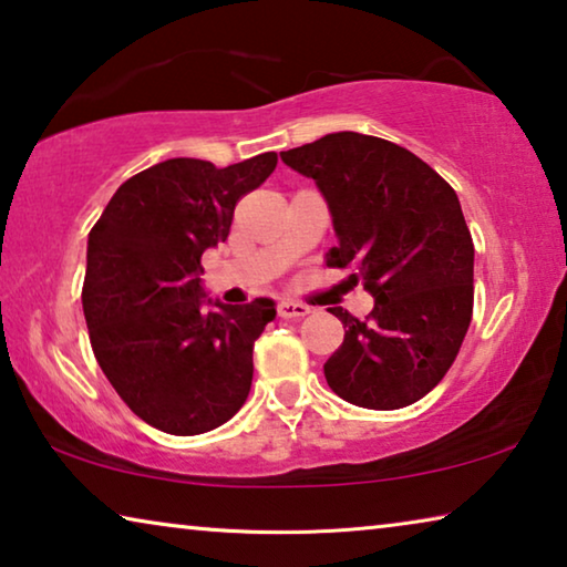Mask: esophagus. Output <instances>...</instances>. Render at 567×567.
Listing matches in <instances>:
<instances>
[{
  "instance_id": "esophagus-1",
  "label": "esophagus",
  "mask_w": 567,
  "mask_h": 567,
  "mask_svg": "<svg viewBox=\"0 0 567 567\" xmlns=\"http://www.w3.org/2000/svg\"><path fill=\"white\" fill-rule=\"evenodd\" d=\"M277 312H280V318H302V316H308L310 308L302 306V302H295V300H282L280 306H277Z\"/></svg>"
}]
</instances>
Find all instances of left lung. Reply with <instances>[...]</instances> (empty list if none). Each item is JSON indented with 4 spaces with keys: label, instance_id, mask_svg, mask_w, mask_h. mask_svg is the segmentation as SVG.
<instances>
[{
    "label": "left lung",
    "instance_id": "obj_1",
    "mask_svg": "<svg viewBox=\"0 0 567 567\" xmlns=\"http://www.w3.org/2000/svg\"><path fill=\"white\" fill-rule=\"evenodd\" d=\"M312 177L349 267L374 298L359 320L331 308L343 343L323 364L341 400L367 410L417 402L458 357L473 312V241L455 190L417 155L359 132H333L280 152Z\"/></svg>",
    "mask_w": 567,
    "mask_h": 567
}]
</instances>
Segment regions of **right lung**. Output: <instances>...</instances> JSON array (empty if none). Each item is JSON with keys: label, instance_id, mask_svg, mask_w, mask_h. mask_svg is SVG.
<instances>
[{"label": "right lung", "instance_id": "right-lung-1", "mask_svg": "<svg viewBox=\"0 0 567 567\" xmlns=\"http://www.w3.org/2000/svg\"><path fill=\"white\" fill-rule=\"evenodd\" d=\"M275 167V152L229 167L165 159L122 183L89 234L81 298L91 349L134 415L163 433H208L247 400L275 300H214L200 257L226 241L236 200Z\"/></svg>", "mask_w": 567, "mask_h": 567}]
</instances>
